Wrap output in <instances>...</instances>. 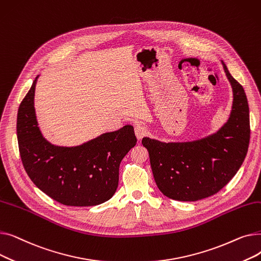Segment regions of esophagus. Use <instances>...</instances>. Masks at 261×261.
<instances>
[{"instance_id": "obj_1", "label": "esophagus", "mask_w": 261, "mask_h": 261, "mask_svg": "<svg viewBox=\"0 0 261 261\" xmlns=\"http://www.w3.org/2000/svg\"><path fill=\"white\" fill-rule=\"evenodd\" d=\"M134 132H135V135H136V138H138V140H141L147 134L148 130L144 125H142V123H136L134 127Z\"/></svg>"}]
</instances>
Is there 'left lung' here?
I'll return each instance as SVG.
<instances>
[{
    "mask_svg": "<svg viewBox=\"0 0 261 261\" xmlns=\"http://www.w3.org/2000/svg\"><path fill=\"white\" fill-rule=\"evenodd\" d=\"M222 65L232 90L229 117L216 133L193 142L164 143L144 138L154 181L164 196L198 201L217 194L237 173L248 153L250 110L245 92Z\"/></svg>",
    "mask_w": 261,
    "mask_h": 261,
    "instance_id": "8db88e82",
    "label": "left lung"
}]
</instances>
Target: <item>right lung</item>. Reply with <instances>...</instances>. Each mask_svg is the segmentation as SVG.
<instances>
[{"label":"right lung","mask_w":261,"mask_h":261,"mask_svg":"<svg viewBox=\"0 0 261 261\" xmlns=\"http://www.w3.org/2000/svg\"><path fill=\"white\" fill-rule=\"evenodd\" d=\"M22 100L17 136L25 171L44 194L67 206H94L111 199L121 160L136 145L131 125L74 147L56 146L41 132L35 110L37 79Z\"/></svg>","instance_id":"add662e5"}]
</instances>
